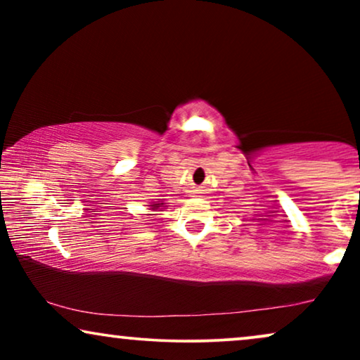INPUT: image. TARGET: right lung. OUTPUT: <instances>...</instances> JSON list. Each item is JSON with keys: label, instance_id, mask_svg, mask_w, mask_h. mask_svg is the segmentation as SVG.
Wrapping results in <instances>:
<instances>
[{"label": "right lung", "instance_id": "right-lung-1", "mask_svg": "<svg viewBox=\"0 0 360 360\" xmlns=\"http://www.w3.org/2000/svg\"><path fill=\"white\" fill-rule=\"evenodd\" d=\"M162 205H164V203H154V205H150V206H152L150 210H154V211H162V210H159V208H162Z\"/></svg>", "mask_w": 360, "mask_h": 360}]
</instances>
